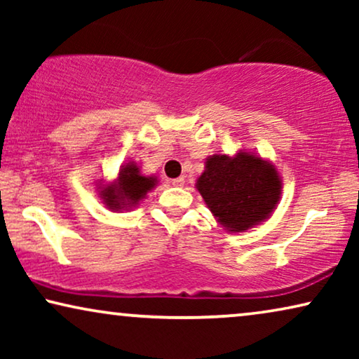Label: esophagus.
Here are the masks:
<instances>
[{
	"label": "esophagus",
	"instance_id": "1",
	"mask_svg": "<svg viewBox=\"0 0 359 359\" xmlns=\"http://www.w3.org/2000/svg\"><path fill=\"white\" fill-rule=\"evenodd\" d=\"M171 184L176 186V188H181V186H184V178H183V176H180V178L171 180Z\"/></svg>",
	"mask_w": 359,
	"mask_h": 359
}]
</instances>
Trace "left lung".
<instances>
[{"mask_svg": "<svg viewBox=\"0 0 359 359\" xmlns=\"http://www.w3.org/2000/svg\"><path fill=\"white\" fill-rule=\"evenodd\" d=\"M196 188L225 230L245 232L276 209L283 183L273 163L240 150L235 156H209Z\"/></svg>", "mask_w": 359, "mask_h": 359, "instance_id": "obj_1", "label": "left lung"}]
</instances>
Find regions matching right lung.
Masks as SVG:
<instances>
[{
    "instance_id": "obj_1",
    "label": "right lung",
    "mask_w": 359,
    "mask_h": 359,
    "mask_svg": "<svg viewBox=\"0 0 359 359\" xmlns=\"http://www.w3.org/2000/svg\"><path fill=\"white\" fill-rule=\"evenodd\" d=\"M155 176H144L140 173L139 165L134 161L124 163L121 166L117 180L109 184H100L97 193L107 208L111 210H127L135 208L147 193L155 188Z\"/></svg>"
}]
</instances>
